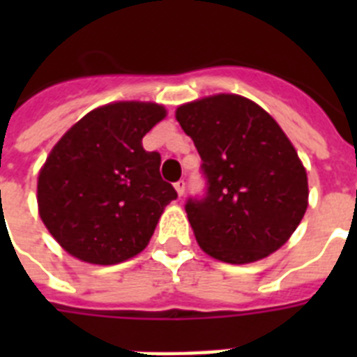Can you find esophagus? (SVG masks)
I'll list each match as a JSON object with an SVG mask.
<instances>
[{
	"label": "esophagus",
	"instance_id": "obj_1",
	"mask_svg": "<svg viewBox=\"0 0 357 357\" xmlns=\"http://www.w3.org/2000/svg\"><path fill=\"white\" fill-rule=\"evenodd\" d=\"M174 187H176V190H178L179 196H183L185 189H187V183H185V179H179L178 183H174Z\"/></svg>",
	"mask_w": 357,
	"mask_h": 357
}]
</instances>
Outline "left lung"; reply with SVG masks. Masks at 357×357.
Masks as SVG:
<instances>
[{"label":"left lung","instance_id":"left-lung-1","mask_svg":"<svg viewBox=\"0 0 357 357\" xmlns=\"http://www.w3.org/2000/svg\"><path fill=\"white\" fill-rule=\"evenodd\" d=\"M176 119L202 157L206 195L185 211L200 248L244 265L287 243L307 209V176L276 120L237 94L185 103Z\"/></svg>","mask_w":357,"mask_h":357}]
</instances>
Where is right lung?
<instances>
[{"label":"right lung","instance_id":"right-lung-1","mask_svg":"<svg viewBox=\"0 0 357 357\" xmlns=\"http://www.w3.org/2000/svg\"><path fill=\"white\" fill-rule=\"evenodd\" d=\"M157 103H109L85 114L53 146L38 174V213L68 254L114 265L148 246L178 198L161 178V155L142 137L165 119Z\"/></svg>","mask_w":357,"mask_h":357}]
</instances>
